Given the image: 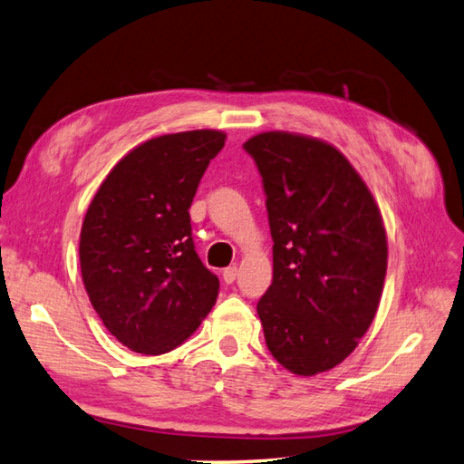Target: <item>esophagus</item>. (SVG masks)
I'll list each match as a JSON object with an SVG mask.
<instances>
[{"label":"esophagus","instance_id":"1","mask_svg":"<svg viewBox=\"0 0 464 464\" xmlns=\"http://www.w3.org/2000/svg\"><path fill=\"white\" fill-rule=\"evenodd\" d=\"M235 278H237V266H227V268H225V271H223V281L227 283V285H233Z\"/></svg>","mask_w":464,"mask_h":464}]
</instances>
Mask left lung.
I'll return each instance as SVG.
<instances>
[{
	"instance_id": "left-lung-1",
	"label": "left lung",
	"mask_w": 464,
	"mask_h": 464,
	"mask_svg": "<svg viewBox=\"0 0 464 464\" xmlns=\"http://www.w3.org/2000/svg\"><path fill=\"white\" fill-rule=\"evenodd\" d=\"M263 178L273 285L256 304L273 358L296 375L343 362L378 312L387 237L368 186L332 144L263 132L243 144Z\"/></svg>"
}]
</instances>
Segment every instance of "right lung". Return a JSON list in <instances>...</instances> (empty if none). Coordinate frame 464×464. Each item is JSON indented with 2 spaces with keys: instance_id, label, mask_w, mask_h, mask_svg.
<instances>
[{
  "instance_id": "add662e5",
  "label": "right lung",
  "mask_w": 464,
  "mask_h": 464,
  "mask_svg": "<svg viewBox=\"0 0 464 464\" xmlns=\"http://www.w3.org/2000/svg\"><path fill=\"white\" fill-rule=\"evenodd\" d=\"M219 130L148 140L106 176L84 215L79 256L91 304L102 324L138 353H166L186 342L218 300L219 278L191 239L189 206Z\"/></svg>"
}]
</instances>
